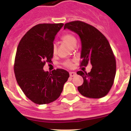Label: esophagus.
I'll return each mask as SVG.
<instances>
[{
    "instance_id": "34e87169",
    "label": "esophagus",
    "mask_w": 131,
    "mask_h": 131,
    "mask_svg": "<svg viewBox=\"0 0 131 131\" xmlns=\"http://www.w3.org/2000/svg\"><path fill=\"white\" fill-rule=\"evenodd\" d=\"M76 73L75 72H73V71H71V72H69V75H70V77H74V76L76 75Z\"/></svg>"
}]
</instances>
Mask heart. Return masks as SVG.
<instances>
[{
    "label": "heart",
    "mask_w": 131,
    "mask_h": 131,
    "mask_svg": "<svg viewBox=\"0 0 131 131\" xmlns=\"http://www.w3.org/2000/svg\"><path fill=\"white\" fill-rule=\"evenodd\" d=\"M62 40H63V42L69 46V47H73L74 45H76V39L73 35L69 34V33H67L65 34L62 37ZM56 50H57V48L56 45H53L52 46V52L53 54H55L56 53ZM64 65L66 67L68 68H71L72 67V62L70 60H67L64 62Z\"/></svg>",
    "instance_id": "1"
}]
</instances>
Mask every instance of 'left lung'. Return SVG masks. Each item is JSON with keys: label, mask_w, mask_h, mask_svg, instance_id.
<instances>
[{"label": "left lung", "mask_w": 131, "mask_h": 131, "mask_svg": "<svg viewBox=\"0 0 131 131\" xmlns=\"http://www.w3.org/2000/svg\"><path fill=\"white\" fill-rule=\"evenodd\" d=\"M68 29L77 33L81 41V66L92 64L89 73L79 71L83 83L78 91L87 98H100L109 92L113 84L116 73V62L108 40L96 28L89 24L74 21L67 23L64 29Z\"/></svg>", "instance_id": "left-lung-1"}]
</instances>
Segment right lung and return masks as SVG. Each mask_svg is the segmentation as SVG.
<instances>
[{"label": "right lung", "instance_id": "right-lung-1", "mask_svg": "<svg viewBox=\"0 0 131 131\" xmlns=\"http://www.w3.org/2000/svg\"><path fill=\"white\" fill-rule=\"evenodd\" d=\"M63 24H38L29 30L18 45L14 73L19 87L27 98L37 104H46L59 98L69 77L62 69L45 71L46 62H51L55 36Z\"/></svg>", "mask_w": 131, "mask_h": 131}]
</instances>
